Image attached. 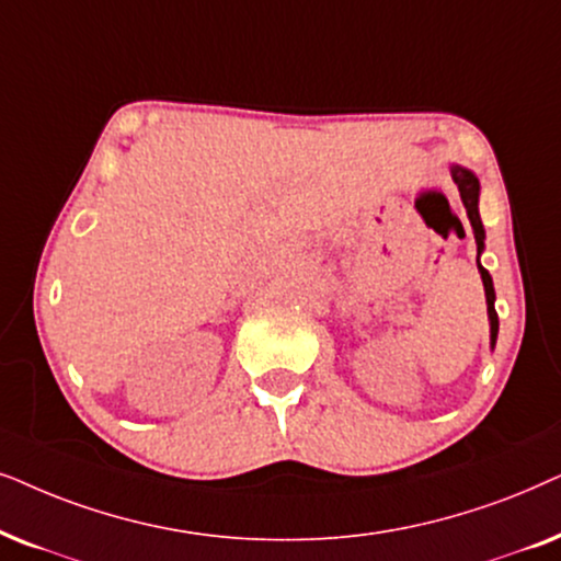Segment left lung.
<instances>
[{"label":"left lung","mask_w":561,"mask_h":561,"mask_svg":"<svg viewBox=\"0 0 561 561\" xmlns=\"http://www.w3.org/2000/svg\"><path fill=\"white\" fill-rule=\"evenodd\" d=\"M454 174V182L459 186V194H461V203L467 207V215H469V222H472L474 228V238H477V251L484 249V228H482V220H480V207H477V199H480V182H477V176L472 171L461 169V167H454L451 169ZM480 274H482V285H484V295H488V316H490V335H492V343L497 339V312H495V287H492V276L488 268L480 264Z\"/></svg>","instance_id":"8db88e82"}]
</instances>
